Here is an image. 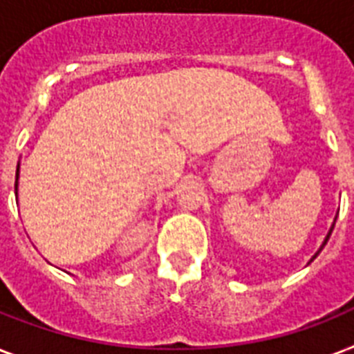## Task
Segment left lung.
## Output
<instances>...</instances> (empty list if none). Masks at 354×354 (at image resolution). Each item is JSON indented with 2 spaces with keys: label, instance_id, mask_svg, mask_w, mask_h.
Returning a JSON list of instances; mask_svg holds the SVG:
<instances>
[{
  "label": "left lung",
  "instance_id": "obj_1",
  "mask_svg": "<svg viewBox=\"0 0 354 354\" xmlns=\"http://www.w3.org/2000/svg\"><path fill=\"white\" fill-rule=\"evenodd\" d=\"M335 222H336V216H335ZM335 222H333V226H330L329 233H327V236H325L324 242H322V246H319V250H318V252H316V253H314V255H313V257H310V261H308V263H313L314 259H316V257H318V255H319V252H322V250H324V246H325V244H327V241H329L330 233H333V230H335Z\"/></svg>",
  "mask_w": 354,
  "mask_h": 354
}]
</instances>
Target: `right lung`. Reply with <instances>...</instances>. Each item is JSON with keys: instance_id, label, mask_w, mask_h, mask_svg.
<instances>
[{"instance_id": "add662e5", "label": "right lung", "mask_w": 354, "mask_h": 354, "mask_svg": "<svg viewBox=\"0 0 354 354\" xmlns=\"http://www.w3.org/2000/svg\"><path fill=\"white\" fill-rule=\"evenodd\" d=\"M18 180H19V163H18V169H16V183H14V191L18 193Z\"/></svg>"}]
</instances>
